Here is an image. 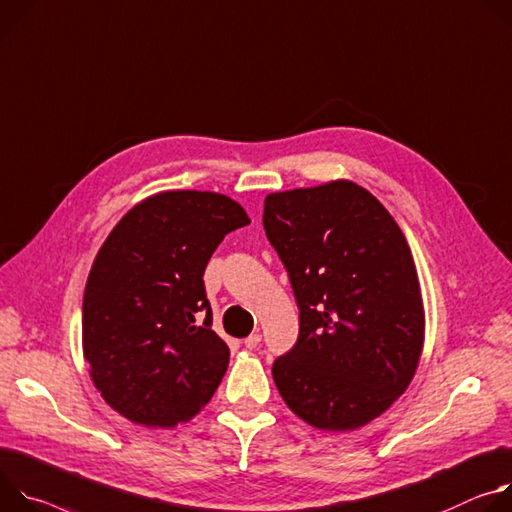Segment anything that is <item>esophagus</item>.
Masks as SVG:
<instances>
[{
  "label": "esophagus",
  "mask_w": 512,
  "mask_h": 512,
  "mask_svg": "<svg viewBox=\"0 0 512 512\" xmlns=\"http://www.w3.org/2000/svg\"><path fill=\"white\" fill-rule=\"evenodd\" d=\"M260 342H262V335H260V333H252V335H248V337L244 339V346H246L248 350H254Z\"/></svg>",
  "instance_id": "34e87169"
}]
</instances>
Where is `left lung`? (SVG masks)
I'll return each instance as SVG.
<instances>
[{
    "label": "left lung",
    "instance_id": "8db88e82",
    "mask_svg": "<svg viewBox=\"0 0 512 512\" xmlns=\"http://www.w3.org/2000/svg\"><path fill=\"white\" fill-rule=\"evenodd\" d=\"M262 223L299 303V339L272 366L287 407L321 431H354L409 388L425 309L399 223L348 179L270 193Z\"/></svg>",
    "mask_w": 512,
    "mask_h": 512
}]
</instances>
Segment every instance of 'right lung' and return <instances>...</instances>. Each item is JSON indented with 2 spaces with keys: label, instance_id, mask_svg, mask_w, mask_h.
Wrapping results in <instances>:
<instances>
[{
  "label": "right lung",
  "instance_id": "add662e5",
  "mask_svg": "<svg viewBox=\"0 0 512 512\" xmlns=\"http://www.w3.org/2000/svg\"><path fill=\"white\" fill-rule=\"evenodd\" d=\"M248 223L232 197L179 189L146 197L105 238L83 295V356L128 421L177 427L211 401L230 348L211 329L203 272L225 234Z\"/></svg>",
  "mask_w": 512,
  "mask_h": 512
}]
</instances>
